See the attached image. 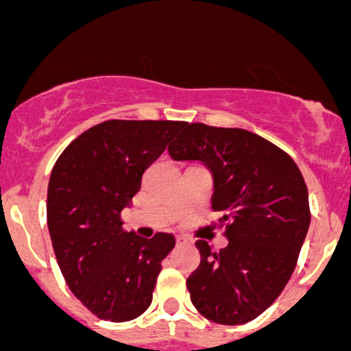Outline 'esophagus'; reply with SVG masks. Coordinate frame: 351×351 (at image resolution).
Here are the masks:
<instances>
[{"mask_svg":"<svg viewBox=\"0 0 351 351\" xmlns=\"http://www.w3.org/2000/svg\"><path fill=\"white\" fill-rule=\"evenodd\" d=\"M189 243V239L186 238H182V236H178V238H176V244H186Z\"/></svg>","mask_w":351,"mask_h":351,"instance_id":"34e87169","label":"esophagus"}]
</instances>
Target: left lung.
Segmentation results:
<instances>
[{
    "label": "left lung",
    "instance_id": "left-lung-1",
    "mask_svg": "<svg viewBox=\"0 0 351 351\" xmlns=\"http://www.w3.org/2000/svg\"><path fill=\"white\" fill-rule=\"evenodd\" d=\"M176 161H202L214 175L212 208L229 244L195 246L200 265L186 289L195 309L219 324H244L275 302L290 280L311 222L299 166L244 129L183 123L168 146Z\"/></svg>",
    "mask_w": 351,
    "mask_h": 351
}]
</instances>
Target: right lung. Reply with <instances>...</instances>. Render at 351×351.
Masks as SVG:
<instances>
[{
	"label": "right lung",
	"instance_id": "1",
	"mask_svg": "<svg viewBox=\"0 0 351 351\" xmlns=\"http://www.w3.org/2000/svg\"><path fill=\"white\" fill-rule=\"evenodd\" d=\"M183 123L107 120L77 136L52 168L47 226L56 260L71 292L100 319L123 323L151 306L175 238L123 231L120 212Z\"/></svg>",
	"mask_w": 351,
	"mask_h": 351
}]
</instances>
